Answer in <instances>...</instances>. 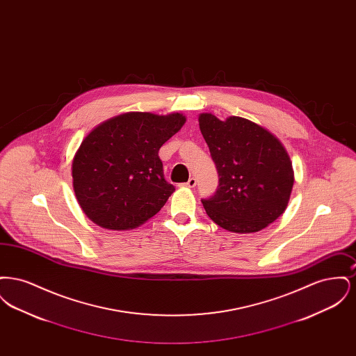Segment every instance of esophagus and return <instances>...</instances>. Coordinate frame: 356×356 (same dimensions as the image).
Wrapping results in <instances>:
<instances>
[{
  "instance_id": "esophagus-1",
  "label": "esophagus",
  "mask_w": 356,
  "mask_h": 356,
  "mask_svg": "<svg viewBox=\"0 0 356 356\" xmlns=\"http://www.w3.org/2000/svg\"><path fill=\"white\" fill-rule=\"evenodd\" d=\"M196 183H197L196 179H195V177H191L184 186H188V188H193V186H196Z\"/></svg>"
}]
</instances>
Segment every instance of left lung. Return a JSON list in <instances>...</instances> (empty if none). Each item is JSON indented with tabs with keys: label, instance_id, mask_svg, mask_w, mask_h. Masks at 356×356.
Returning a JSON list of instances; mask_svg holds the SVG:
<instances>
[{
	"label": "left lung",
	"instance_id": "8db88e82",
	"mask_svg": "<svg viewBox=\"0 0 356 356\" xmlns=\"http://www.w3.org/2000/svg\"><path fill=\"white\" fill-rule=\"evenodd\" d=\"M199 125L219 173L216 193L202 200L221 228L252 234L268 227L287 208L293 170L284 145L261 125L231 116L199 115Z\"/></svg>",
	"mask_w": 356,
	"mask_h": 356
}]
</instances>
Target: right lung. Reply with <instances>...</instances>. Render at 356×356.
Segmentation results:
<instances>
[{
    "instance_id": "right-lung-1",
    "label": "right lung",
    "mask_w": 356,
    "mask_h": 356,
    "mask_svg": "<svg viewBox=\"0 0 356 356\" xmlns=\"http://www.w3.org/2000/svg\"><path fill=\"white\" fill-rule=\"evenodd\" d=\"M186 116L128 112L92 129L72 161L73 191L88 219L128 231L153 218L175 192L159 151Z\"/></svg>"
}]
</instances>
